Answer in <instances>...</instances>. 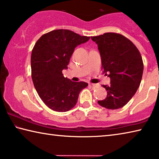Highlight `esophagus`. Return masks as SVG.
I'll return each instance as SVG.
<instances>
[{
  "label": "esophagus",
  "instance_id": "obj_1",
  "mask_svg": "<svg viewBox=\"0 0 159 159\" xmlns=\"http://www.w3.org/2000/svg\"><path fill=\"white\" fill-rule=\"evenodd\" d=\"M91 86H93V88H98L99 85V84H95V83H90Z\"/></svg>",
  "mask_w": 159,
  "mask_h": 159
}]
</instances>
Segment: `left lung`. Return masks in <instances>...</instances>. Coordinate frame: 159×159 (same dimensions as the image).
<instances>
[{"instance_id":"left-lung-1","label":"left lung","mask_w":159,"mask_h":159,"mask_svg":"<svg viewBox=\"0 0 159 159\" xmlns=\"http://www.w3.org/2000/svg\"><path fill=\"white\" fill-rule=\"evenodd\" d=\"M98 44L102 59V70L111 79L109 85L102 86L107 98L99 105L118 109L130 100L140 85L144 64L141 54L130 40L116 33H105L91 37Z\"/></svg>"}]
</instances>
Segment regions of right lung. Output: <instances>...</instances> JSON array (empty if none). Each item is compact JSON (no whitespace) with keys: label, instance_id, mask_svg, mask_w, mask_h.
Returning <instances> with one entry per match:
<instances>
[{"label":"right lung","instance_id":"add662e5","mask_svg":"<svg viewBox=\"0 0 159 159\" xmlns=\"http://www.w3.org/2000/svg\"><path fill=\"white\" fill-rule=\"evenodd\" d=\"M68 29H57L45 34L38 40L31 52V77L42 101L53 111L64 112L76 105L80 91L87 83L74 82L63 76L77 45L87 42Z\"/></svg>","mask_w":159,"mask_h":159}]
</instances>
